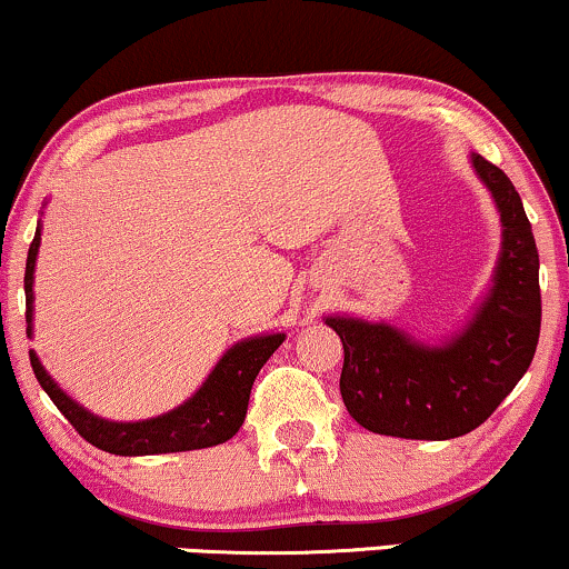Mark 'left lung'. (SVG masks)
Segmentation results:
<instances>
[{
    "mask_svg": "<svg viewBox=\"0 0 569 569\" xmlns=\"http://www.w3.org/2000/svg\"><path fill=\"white\" fill-rule=\"evenodd\" d=\"M469 160L501 216V252L486 296L465 325L430 342L388 321L338 313L325 319L346 350L342 403L371 432L406 440L472 432L499 409L536 356L541 287L530 221L507 173L478 152Z\"/></svg>",
    "mask_w": 569,
    "mask_h": 569,
    "instance_id": "obj_1",
    "label": "left lung"
}]
</instances>
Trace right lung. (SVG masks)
Listing matches in <instances>:
<instances>
[{
  "label": "right lung",
  "mask_w": 569,
  "mask_h": 569,
  "mask_svg": "<svg viewBox=\"0 0 569 569\" xmlns=\"http://www.w3.org/2000/svg\"><path fill=\"white\" fill-rule=\"evenodd\" d=\"M39 244L41 223H37V234H33L31 248H28L23 279L28 338L33 335V271H37ZM284 338V332H266L234 342L184 403L166 413H158V417L139 419V422H113V419H102L83 409L79 401H73L49 377V371L41 367L37 350H28V356H31V367L39 385L62 411V417L79 430L83 440H89L100 451L116 456H150L198 451V448L219 446L234 438L244 422V413H248L252 382H256L263 363L271 359L273 350L282 346Z\"/></svg>",
  "instance_id": "add662e5"
}]
</instances>
